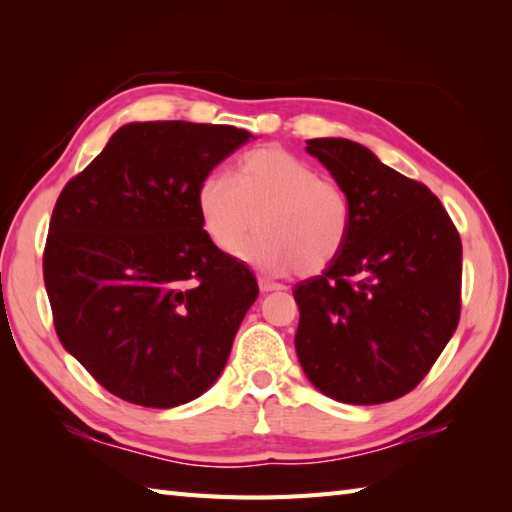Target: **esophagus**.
Masks as SVG:
<instances>
[{
  "label": "esophagus",
  "instance_id": "obj_1",
  "mask_svg": "<svg viewBox=\"0 0 512 512\" xmlns=\"http://www.w3.org/2000/svg\"><path fill=\"white\" fill-rule=\"evenodd\" d=\"M259 290H262V292H275V290H286V286H281V284H275V281L259 277Z\"/></svg>",
  "mask_w": 512,
  "mask_h": 512
}]
</instances>
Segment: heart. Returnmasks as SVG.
Returning a JSON list of instances; mask_svg holds the SVG:
<instances>
[{
	"label": "heart",
	"instance_id": "b5f03b06",
	"mask_svg": "<svg viewBox=\"0 0 512 512\" xmlns=\"http://www.w3.org/2000/svg\"><path fill=\"white\" fill-rule=\"evenodd\" d=\"M198 213L204 233L224 253H235L257 223L260 235L239 257L266 275L321 273L341 255L352 228L343 184L279 145L248 151L233 178L206 176Z\"/></svg>",
	"mask_w": 512,
	"mask_h": 512
}]
</instances>
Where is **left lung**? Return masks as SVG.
I'll use <instances>...</instances> for the list:
<instances>
[{"label": "left lung", "instance_id": "1", "mask_svg": "<svg viewBox=\"0 0 512 512\" xmlns=\"http://www.w3.org/2000/svg\"><path fill=\"white\" fill-rule=\"evenodd\" d=\"M343 184L352 228L341 255L301 281L295 347L310 383L350 405L409 394L460 321L462 242L422 182L345 138L306 140Z\"/></svg>", "mask_w": 512, "mask_h": 512}]
</instances>
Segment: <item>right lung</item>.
<instances>
[{"mask_svg": "<svg viewBox=\"0 0 512 512\" xmlns=\"http://www.w3.org/2000/svg\"><path fill=\"white\" fill-rule=\"evenodd\" d=\"M248 138L129 123L63 187L43 250L54 330L110 394L171 409L222 374L259 288L204 233L198 187Z\"/></svg>", "mask_w": 512, "mask_h": 512, "instance_id": "obj_1", "label": "right lung"}]
</instances>
